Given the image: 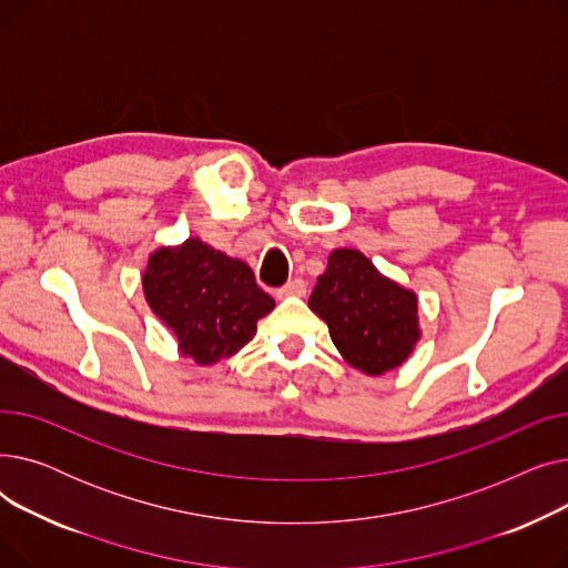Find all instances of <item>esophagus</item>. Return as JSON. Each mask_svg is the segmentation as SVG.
<instances>
[{
  "mask_svg": "<svg viewBox=\"0 0 568 568\" xmlns=\"http://www.w3.org/2000/svg\"><path fill=\"white\" fill-rule=\"evenodd\" d=\"M306 294V283L302 278H294L285 283L281 290H276V300H287V296H304Z\"/></svg>",
  "mask_w": 568,
  "mask_h": 568,
  "instance_id": "1",
  "label": "esophagus"
}]
</instances>
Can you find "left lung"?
<instances>
[{
  "instance_id": "obj_1",
  "label": "left lung",
  "mask_w": 568,
  "mask_h": 568,
  "mask_svg": "<svg viewBox=\"0 0 568 568\" xmlns=\"http://www.w3.org/2000/svg\"><path fill=\"white\" fill-rule=\"evenodd\" d=\"M308 306L329 326L343 359L373 377L398 368L422 336L416 294L352 248L329 255Z\"/></svg>"
}]
</instances>
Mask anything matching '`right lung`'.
Returning <instances> with one entry per match:
<instances>
[{"label": "right lung", "instance_id": "1", "mask_svg": "<svg viewBox=\"0 0 568 568\" xmlns=\"http://www.w3.org/2000/svg\"><path fill=\"white\" fill-rule=\"evenodd\" d=\"M146 304L176 336L179 352L212 366L242 349L274 300L257 287L253 268L200 239L159 248L142 276Z\"/></svg>", "mask_w": 568, "mask_h": 568}]
</instances>
